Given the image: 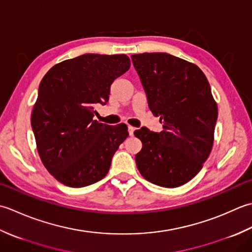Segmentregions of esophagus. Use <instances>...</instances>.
<instances>
[{"label":"esophagus","mask_w":252,"mask_h":252,"mask_svg":"<svg viewBox=\"0 0 252 252\" xmlns=\"http://www.w3.org/2000/svg\"><path fill=\"white\" fill-rule=\"evenodd\" d=\"M136 128L132 127V126H128V132H129V135L132 136L133 135V131H135Z\"/></svg>","instance_id":"obj_1"}]
</instances>
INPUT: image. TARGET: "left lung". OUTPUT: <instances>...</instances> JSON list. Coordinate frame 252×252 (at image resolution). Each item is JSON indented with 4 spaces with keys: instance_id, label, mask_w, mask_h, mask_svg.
<instances>
[{
    "instance_id": "1",
    "label": "left lung",
    "mask_w": 252,
    "mask_h": 252,
    "mask_svg": "<svg viewBox=\"0 0 252 252\" xmlns=\"http://www.w3.org/2000/svg\"><path fill=\"white\" fill-rule=\"evenodd\" d=\"M146 91L149 109L160 116L163 130L142 127L136 155L141 175L158 186L175 188L188 183L210 156L218 105L203 71L190 62L167 53L131 55Z\"/></svg>"
}]
</instances>
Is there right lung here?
<instances>
[{
    "mask_svg": "<svg viewBox=\"0 0 252 252\" xmlns=\"http://www.w3.org/2000/svg\"><path fill=\"white\" fill-rule=\"evenodd\" d=\"M129 67L125 54H84L54 65L41 80L32 127L41 161L60 183L85 187L109 172L128 128L94 121V106L109 101L112 83Z\"/></svg>",
    "mask_w": 252,
    "mask_h": 252,
    "instance_id": "obj_1",
    "label": "right lung"
}]
</instances>
